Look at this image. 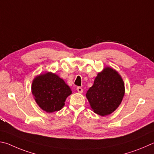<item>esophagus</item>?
I'll list each match as a JSON object with an SVG mask.
<instances>
[{
    "instance_id": "1",
    "label": "esophagus",
    "mask_w": 154,
    "mask_h": 154,
    "mask_svg": "<svg viewBox=\"0 0 154 154\" xmlns=\"http://www.w3.org/2000/svg\"><path fill=\"white\" fill-rule=\"evenodd\" d=\"M76 89H77L78 92L80 93H82L83 92V90H82V88L81 87H77Z\"/></svg>"
}]
</instances>
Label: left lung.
Here are the masks:
<instances>
[{"instance_id": "1", "label": "left lung", "mask_w": 154, "mask_h": 154, "mask_svg": "<svg viewBox=\"0 0 154 154\" xmlns=\"http://www.w3.org/2000/svg\"><path fill=\"white\" fill-rule=\"evenodd\" d=\"M125 93V83L122 76L112 67H106L98 73L86 97L93 112L105 116L119 107Z\"/></svg>"}]
</instances>
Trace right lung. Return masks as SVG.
Returning <instances> with one entry per match:
<instances>
[{
    "instance_id": "obj_1",
    "label": "right lung",
    "mask_w": 154,
    "mask_h": 154,
    "mask_svg": "<svg viewBox=\"0 0 154 154\" xmlns=\"http://www.w3.org/2000/svg\"><path fill=\"white\" fill-rule=\"evenodd\" d=\"M32 93L43 111L53 113L61 109L72 90L55 73L47 72L36 75L32 80Z\"/></svg>"
}]
</instances>
